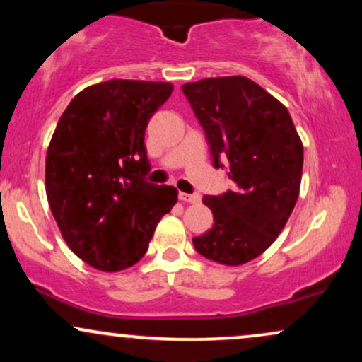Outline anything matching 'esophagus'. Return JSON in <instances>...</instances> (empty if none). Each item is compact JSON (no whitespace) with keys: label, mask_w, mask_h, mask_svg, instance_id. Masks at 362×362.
<instances>
[{"label":"esophagus","mask_w":362,"mask_h":362,"mask_svg":"<svg viewBox=\"0 0 362 362\" xmlns=\"http://www.w3.org/2000/svg\"><path fill=\"white\" fill-rule=\"evenodd\" d=\"M178 199H180L182 202H189V204H197V202L201 201V195H199V194L180 192V194H178Z\"/></svg>","instance_id":"1"}]
</instances>
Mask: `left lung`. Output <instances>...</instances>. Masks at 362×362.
<instances>
[{
  "label": "left lung",
  "mask_w": 362,
  "mask_h": 362,
  "mask_svg": "<svg viewBox=\"0 0 362 362\" xmlns=\"http://www.w3.org/2000/svg\"><path fill=\"white\" fill-rule=\"evenodd\" d=\"M182 91L204 129L213 165L233 190L204 195L214 226L195 236V250L223 265L264 253L288 223L300 195L303 144L288 109L245 76L206 78Z\"/></svg>",
  "instance_id": "1"
}]
</instances>
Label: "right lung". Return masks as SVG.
Wrapping results in <instances>:
<instances>
[{
    "mask_svg": "<svg viewBox=\"0 0 362 362\" xmlns=\"http://www.w3.org/2000/svg\"><path fill=\"white\" fill-rule=\"evenodd\" d=\"M173 86L109 80L62 112L45 158V192L62 238L83 262L119 272L143 259L177 189L146 182L144 131Z\"/></svg>",
    "mask_w": 362,
    "mask_h": 362,
    "instance_id": "1",
    "label": "right lung"
}]
</instances>
